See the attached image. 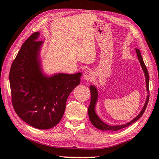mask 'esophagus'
<instances>
[{"label":"esophagus","mask_w":159,"mask_h":159,"mask_svg":"<svg viewBox=\"0 0 159 159\" xmlns=\"http://www.w3.org/2000/svg\"><path fill=\"white\" fill-rule=\"evenodd\" d=\"M94 74L93 71L90 69H88L83 74V79L86 80H90L93 79Z\"/></svg>","instance_id":"34e87169"}]
</instances>
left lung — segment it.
I'll return each mask as SVG.
<instances>
[{
	"mask_svg": "<svg viewBox=\"0 0 159 159\" xmlns=\"http://www.w3.org/2000/svg\"><path fill=\"white\" fill-rule=\"evenodd\" d=\"M135 50H136L137 55H138V60L139 61V62H140L142 68L144 71L145 78H146L147 90L148 92V94H149V73H148L147 69L146 66H145L144 62L143 61V59H142V56H141L140 52H139V50L138 49H135ZM90 93H91V99H90V106H89V107H88V116H89V118H90L91 123H92V124L94 126H95V128H97L98 129H99V130H102L116 131V130H120V129H122L123 128L127 127V126L130 125L131 124H133V123L137 121V120H138L139 118L142 116V114H144L145 109H146V108H147L148 102H149V95H148L147 98V100H146V102H145L144 107L142 108L141 112L139 113V114L138 116H136L133 120H132L130 122L126 123V124H125V125L111 126V125H109L106 124V123H104V122H102V120H100V118H99L98 116V115L96 114L95 111V104H96V102H97V99H98V90H97L96 88L95 87V86H93V85L90 86Z\"/></svg>",
	"mask_w": 159,
	"mask_h": 159,
	"instance_id": "left-lung-1",
	"label": "left lung"
}]
</instances>
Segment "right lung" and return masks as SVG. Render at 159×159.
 Masks as SVG:
<instances>
[{"label":"right lung","instance_id":"1","mask_svg":"<svg viewBox=\"0 0 159 159\" xmlns=\"http://www.w3.org/2000/svg\"><path fill=\"white\" fill-rule=\"evenodd\" d=\"M35 32L24 43L10 68L13 108L32 127L50 129L60 121L69 94L80 84L81 73L43 75L39 60L42 41Z\"/></svg>","mask_w":159,"mask_h":159}]
</instances>
